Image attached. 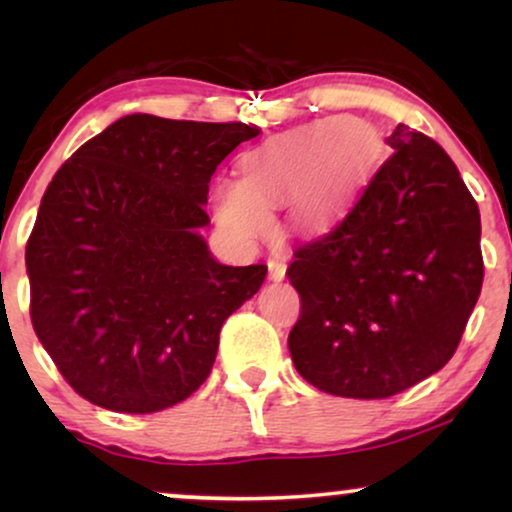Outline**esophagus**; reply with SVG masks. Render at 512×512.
<instances>
[{
    "mask_svg": "<svg viewBox=\"0 0 512 512\" xmlns=\"http://www.w3.org/2000/svg\"><path fill=\"white\" fill-rule=\"evenodd\" d=\"M268 268H270L272 282H282V279L286 277V263L279 261V258H277V261H270Z\"/></svg>",
    "mask_w": 512,
    "mask_h": 512,
    "instance_id": "1",
    "label": "esophagus"
}]
</instances>
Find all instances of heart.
<instances>
[{"label":"heart","instance_id":"b5f03b06","mask_svg":"<svg viewBox=\"0 0 512 512\" xmlns=\"http://www.w3.org/2000/svg\"><path fill=\"white\" fill-rule=\"evenodd\" d=\"M377 137L338 116L314 123L303 132L265 144L242 160L240 181L216 186V221L235 237H254L270 226V207L282 205L314 174L317 181L298 200L296 212L307 226H319L345 195L347 186L373 163Z\"/></svg>","mask_w":512,"mask_h":512}]
</instances>
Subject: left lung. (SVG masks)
<instances>
[{
    "label": "left lung",
    "mask_w": 512,
    "mask_h": 512,
    "mask_svg": "<svg viewBox=\"0 0 512 512\" xmlns=\"http://www.w3.org/2000/svg\"><path fill=\"white\" fill-rule=\"evenodd\" d=\"M340 223L293 251V366L333 396L389 398L438 373L478 303L480 212L440 144L398 123Z\"/></svg>",
    "instance_id": "1"
}]
</instances>
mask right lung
<instances>
[{
  "instance_id": "add662e5",
  "label": "right lung",
  "mask_w": 512,
  "mask_h": 512,
  "mask_svg": "<svg viewBox=\"0 0 512 512\" xmlns=\"http://www.w3.org/2000/svg\"><path fill=\"white\" fill-rule=\"evenodd\" d=\"M258 132L132 114L55 172L25 247L30 317L86 401L146 415L212 373L223 321L268 265H221L198 228L216 167Z\"/></svg>"
}]
</instances>
